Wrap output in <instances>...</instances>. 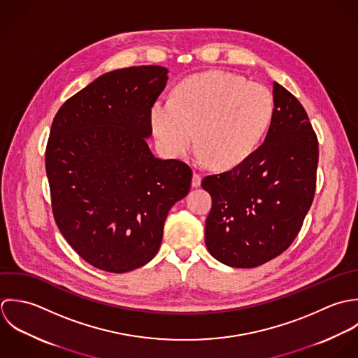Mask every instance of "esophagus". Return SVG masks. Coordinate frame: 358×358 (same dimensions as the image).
Wrapping results in <instances>:
<instances>
[{
    "instance_id": "esophagus-1",
    "label": "esophagus",
    "mask_w": 358,
    "mask_h": 358,
    "mask_svg": "<svg viewBox=\"0 0 358 358\" xmlns=\"http://www.w3.org/2000/svg\"><path fill=\"white\" fill-rule=\"evenodd\" d=\"M201 181H202L201 174L199 173H194V176H192V187L198 188L201 185Z\"/></svg>"
}]
</instances>
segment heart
<instances>
[{"label": "heart", "mask_w": 358, "mask_h": 358, "mask_svg": "<svg viewBox=\"0 0 358 358\" xmlns=\"http://www.w3.org/2000/svg\"><path fill=\"white\" fill-rule=\"evenodd\" d=\"M273 119L274 98L266 85L217 71L185 77L171 99H159L149 110L153 136L169 156L188 153L196 131L201 157L218 170L248 160L267 137Z\"/></svg>", "instance_id": "heart-1"}]
</instances>
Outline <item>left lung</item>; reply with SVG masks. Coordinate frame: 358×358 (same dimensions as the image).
Wrapping results in <instances>:
<instances>
[{
	"label": "left lung",
	"instance_id": "1",
	"mask_svg": "<svg viewBox=\"0 0 358 358\" xmlns=\"http://www.w3.org/2000/svg\"><path fill=\"white\" fill-rule=\"evenodd\" d=\"M274 119L262 146L232 170L208 176L205 242L225 266L253 268L297 236L315 192L318 140L301 103L273 83Z\"/></svg>",
	"mask_w": 358,
	"mask_h": 358
}]
</instances>
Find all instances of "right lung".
Returning <instances> with one entry per match:
<instances>
[{
  "label": "right lung",
  "mask_w": 358,
  "mask_h": 358,
  "mask_svg": "<svg viewBox=\"0 0 358 358\" xmlns=\"http://www.w3.org/2000/svg\"><path fill=\"white\" fill-rule=\"evenodd\" d=\"M163 66L105 73L54 117L45 171L55 222L91 266L133 271L157 253L169 210L191 188L184 162L153 156L150 106L167 83Z\"/></svg>",
  "instance_id": "right-lung-1"
}]
</instances>
